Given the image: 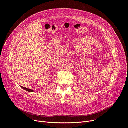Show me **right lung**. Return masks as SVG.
<instances>
[{"instance_id": "1", "label": "right lung", "mask_w": 128, "mask_h": 128, "mask_svg": "<svg viewBox=\"0 0 128 128\" xmlns=\"http://www.w3.org/2000/svg\"><path fill=\"white\" fill-rule=\"evenodd\" d=\"M22 88H24V90H26L27 91H28V92H34V91L32 90H31V89H29V88H24V87H23V86H21Z\"/></svg>"}]
</instances>
